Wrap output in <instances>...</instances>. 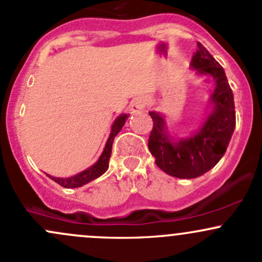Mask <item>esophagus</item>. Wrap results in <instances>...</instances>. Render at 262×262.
Instances as JSON below:
<instances>
[{"label":"esophagus","instance_id":"1","mask_svg":"<svg viewBox=\"0 0 262 262\" xmlns=\"http://www.w3.org/2000/svg\"><path fill=\"white\" fill-rule=\"evenodd\" d=\"M144 108H145V102H144V99H142V98H136V99H134V101H132L131 111L134 113L142 111Z\"/></svg>","mask_w":262,"mask_h":262}]
</instances>
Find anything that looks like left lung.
<instances>
[{
    "instance_id": "1",
    "label": "left lung",
    "mask_w": 262,
    "mask_h": 262,
    "mask_svg": "<svg viewBox=\"0 0 262 262\" xmlns=\"http://www.w3.org/2000/svg\"><path fill=\"white\" fill-rule=\"evenodd\" d=\"M196 47L191 67L201 74H209L215 79L211 99L214 110L201 131L189 139L174 142L166 135L163 117L149 112L154 123L149 150L155 158V164L166 174L182 179H193L211 170L225 155L236 126L233 93L225 71L201 42H196Z\"/></svg>"
}]
</instances>
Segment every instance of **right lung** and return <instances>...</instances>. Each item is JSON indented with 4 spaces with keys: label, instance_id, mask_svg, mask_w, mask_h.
Here are the masks:
<instances>
[{
    "label": "right lung",
    "instance_id": "1",
    "mask_svg": "<svg viewBox=\"0 0 262 262\" xmlns=\"http://www.w3.org/2000/svg\"><path fill=\"white\" fill-rule=\"evenodd\" d=\"M126 118L127 116L126 115H121L117 120L115 121L112 126V131L111 135H110L108 140H107V144L106 147H104L103 152H102L101 158L98 159L96 164L93 166H91L90 169L87 170L79 172V174L74 175V177L71 178H53L50 177L51 179L54 180L55 183H58L59 185L64 188H78V187H82V185L87 184L90 183L91 180L96 179V178L101 177L104 171L108 169V164H110V158H111V152H112V144H113V140H115L116 135L121 131V128L123 127L126 122Z\"/></svg>",
    "mask_w": 262,
    "mask_h": 262
}]
</instances>
